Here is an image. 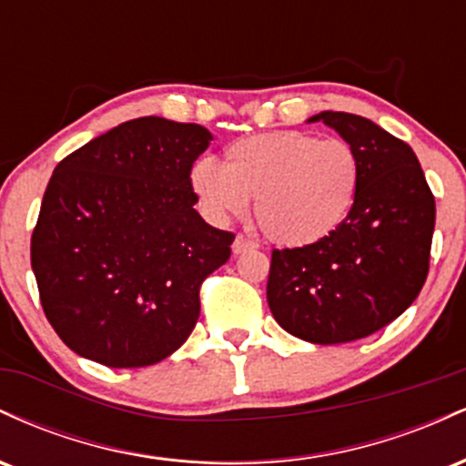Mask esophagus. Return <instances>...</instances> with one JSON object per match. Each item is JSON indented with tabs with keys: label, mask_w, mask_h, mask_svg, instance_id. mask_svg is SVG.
Segmentation results:
<instances>
[{
	"label": "esophagus",
	"mask_w": 466,
	"mask_h": 466,
	"mask_svg": "<svg viewBox=\"0 0 466 466\" xmlns=\"http://www.w3.org/2000/svg\"><path fill=\"white\" fill-rule=\"evenodd\" d=\"M256 248V243L254 240H249L248 237H243V234H238L237 238H234V243H232V251L234 254H243V251H248V249H254Z\"/></svg>",
	"instance_id": "1"
}]
</instances>
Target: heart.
<instances>
[{
    "label": "heart",
    "instance_id": "obj_1",
    "mask_svg": "<svg viewBox=\"0 0 466 466\" xmlns=\"http://www.w3.org/2000/svg\"><path fill=\"white\" fill-rule=\"evenodd\" d=\"M190 188L215 223L245 215L249 199L263 234L285 248H304L335 232L350 215L360 164L349 142L302 131H269L226 148V162L201 157Z\"/></svg>",
    "mask_w": 466,
    "mask_h": 466
}]
</instances>
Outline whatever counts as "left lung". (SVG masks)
Returning <instances> with one entry per match:
<instances>
[{
	"label": "left lung",
	"instance_id": "left-lung-1",
	"mask_svg": "<svg viewBox=\"0 0 466 466\" xmlns=\"http://www.w3.org/2000/svg\"><path fill=\"white\" fill-rule=\"evenodd\" d=\"M360 164L349 218L330 237L271 254L267 302L276 322L311 344H344L397 319L425 285L436 203L410 144L361 116L322 111Z\"/></svg>",
	"mask_w": 466,
	"mask_h": 466
}]
</instances>
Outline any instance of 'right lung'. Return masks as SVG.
Instances as JSON below:
<instances>
[{
  "instance_id": "add662e5",
  "label": "right lung",
  "mask_w": 466,
  "mask_h": 466,
  "mask_svg": "<svg viewBox=\"0 0 466 466\" xmlns=\"http://www.w3.org/2000/svg\"><path fill=\"white\" fill-rule=\"evenodd\" d=\"M201 125L122 122L52 173L30 258L47 322L76 355L109 368L166 360L199 319V287L234 234L195 210Z\"/></svg>"
}]
</instances>
